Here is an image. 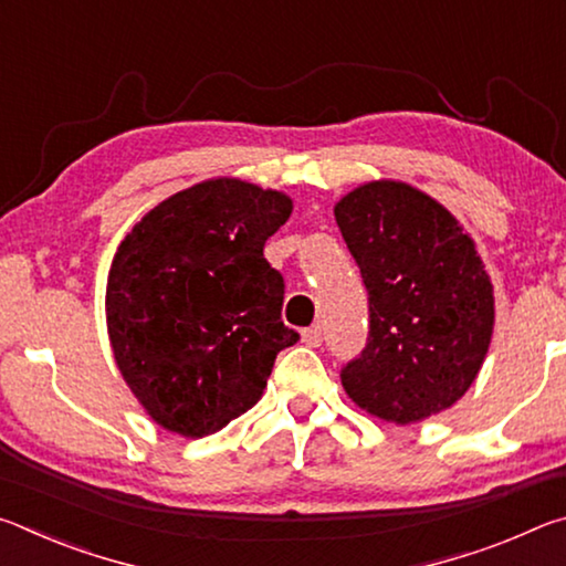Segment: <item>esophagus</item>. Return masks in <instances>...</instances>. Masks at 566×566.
Masks as SVG:
<instances>
[{"instance_id":"esophagus-1","label":"esophagus","mask_w":566,"mask_h":566,"mask_svg":"<svg viewBox=\"0 0 566 566\" xmlns=\"http://www.w3.org/2000/svg\"><path fill=\"white\" fill-rule=\"evenodd\" d=\"M322 327H319V324H312V327L310 329H304L302 332V342L306 344V347H319V344H322Z\"/></svg>"}]
</instances>
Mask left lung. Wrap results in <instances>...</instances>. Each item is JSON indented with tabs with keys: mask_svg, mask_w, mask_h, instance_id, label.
Segmentation results:
<instances>
[{
	"mask_svg": "<svg viewBox=\"0 0 566 566\" xmlns=\"http://www.w3.org/2000/svg\"><path fill=\"white\" fill-rule=\"evenodd\" d=\"M369 294V337L342 369L354 405L415 424L464 397L494 329V290L449 209L405 181L379 179L334 207Z\"/></svg>",
	"mask_w": 566,
	"mask_h": 566,
	"instance_id": "8db88e82",
	"label": "left lung"
}]
</instances>
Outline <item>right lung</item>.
<instances>
[{
	"instance_id": "add662e5",
	"label": "right lung",
	"mask_w": 566,
	"mask_h": 566,
	"mask_svg": "<svg viewBox=\"0 0 566 566\" xmlns=\"http://www.w3.org/2000/svg\"><path fill=\"white\" fill-rule=\"evenodd\" d=\"M292 214L284 191L242 179L181 189L132 227L112 260L107 329L132 395L159 427L207 437L260 401L284 327V280L264 242Z\"/></svg>"
}]
</instances>
